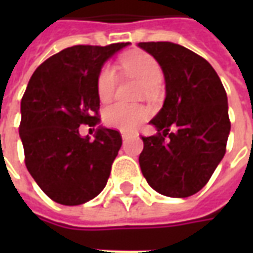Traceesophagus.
<instances>
[{
  "label": "esophagus",
  "mask_w": 253,
  "mask_h": 253,
  "mask_svg": "<svg viewBox=\"0 0 253 253\" xmlns=\"http://www.w3.org/2000/svg\"><path fill=\"white\" fill-rule=\"evenodd\" d=\"M127 137H128V132H125V131H122V138H123V139H126Z\"/></svg>",
  "instance_id": "esophagus-1"
}]
</instances>
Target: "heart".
Here are the masks:
<instances>
[{
  "instance_id": "heart-1",
  "label": "heart",
  "mask_w": 253,
  "mask_h": 253,
  "mask_svg": "<svg viewBox=\"0 0 253 253\" xmlns=\"http://www.w3.org/2000/svg\"><path fill=\"white\" fill-rule=\"evenodd\" d=\"M123 65L128 72L142 81L148 88H156L163 80V70L159 62L152 55L145 52H135L127 55L123 59ZM116 69L110 63L101 67L97 76V94L101 101H108L114 96L116 88ZM149 116V111L143 105H130L115 103L107 107L104 111V123L108 127L121 130V131H132L135 130Z\"/></svg>"
}]
</instances>
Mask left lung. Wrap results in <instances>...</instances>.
I'll return each instance as SVG.
<instances>
[{"instance_id":"obj_1","label":"left lung","mask_w":253,"mask_h":253,"mask_svg":"<svg viewBox=\"0 0 253 253\" xmlns=\"http://www.w3.org/2000/svg\"><path fill=\"white\" fill-rule=\"evenodd\" d=\"M138 47L161 66L167 93L150 121L159 132L142 137L139 167L159 194L187 198L206 186L226 152V92L211 65L186 47L170 42H142Z\"/></svg>"}]
</instances>
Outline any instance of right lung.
<instances>
[{"label": "right lung", "mask_w": 253, "mask_h": 253, "mask_svg": "<svg viewBox=\"0 0 253 253\" xmlns=\"http://www.w3.org/2000/svg\"><path fill=\"white\" fill-rule=\"evenodd\" d=\"M128 44L67 47L42 63L25 89L19 128L25 165L57 203L83 205L107 184L122 146L121 132L99 126L92 141L81 137L78 127L100 123L97 76Z\"/></svg>", "instance_id": "1"}]
</instances>
